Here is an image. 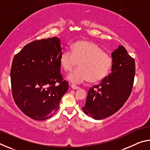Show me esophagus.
<instances>
[{
    "label": "esophagus",
    "mask_w": 150,
    "mask_h": 150,
    "mask_svg": "<svg viewBox=\"0 0 150 150\" xmlns=\"http://www.w3.org/2000/svg\"><path fill=\"white\" fill-rule=\"evenodd\" d=\"M71 87L73 88V89H79L80 87H77V86H76L75 85H71Z\"/></svg>",
    "instance_id": "34e87169"
}]
</instances>
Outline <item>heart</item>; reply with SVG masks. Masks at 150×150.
I'll return each instance as SVG.
<instances>
[{"mask_svg": "<svg viewBox=\"0 0 150 150\" xmlns=\"http://www.w3.org/2000/svg\"><path fill=\"white\" fill-rule=\"evenodd\" d=\"M63 69L71 72L76 66L79 67L68 76V79L75 84L88 81L98 83L103 80L112 65V58L93 42L79 41L71 45V52L65 50L60 56Z\"/></svg>", "mask_w": 150, "mask_h": 150, "instance_id": "heart-1", "label": "heart"}]
</instances>
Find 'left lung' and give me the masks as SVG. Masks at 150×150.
<instances>
[{
  "label": "left lung",
  "mask_w": 150,
  "mask_h": 150,
  "mask_svg": "<svg viewBox=\"0 0 150 150\" xmlns=\"http://www.w3.org/2000/svg\"><path fill=\"white\" fill-rule=\"evenodd\" d=\"M112 72L91 87L85 106L86 115L95 120H102L114 115L122 107L132 91L136 73L135 61L122 45L112 54Z\"/></svg>",
  "instance_id": "obj_1"
}]
</instances>
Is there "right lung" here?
<instances>
[{
  "label": "right lung",
  "mask_w": 150,
  "mask_h": 150,
  "mask_svg": "<svg viewBox=\"0 0 150 150\" xmlns=\"http://www.w3.org/2000/svg\"><path fill=\"white\" fill-rule=\"evenodd\" d=\"M58 38L35 40L14 55L11 69L16 105L35 120L52 117L59 108L69 83L61 74L62 49Z\"/></svg>",
  "instance_id": "add662e5"
}]
</instances>
